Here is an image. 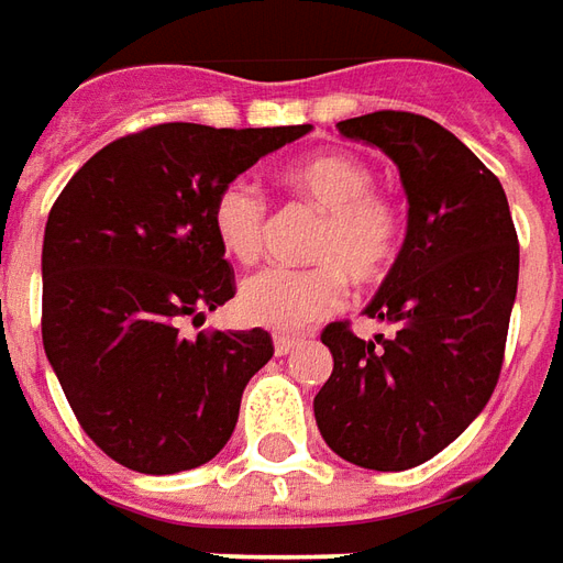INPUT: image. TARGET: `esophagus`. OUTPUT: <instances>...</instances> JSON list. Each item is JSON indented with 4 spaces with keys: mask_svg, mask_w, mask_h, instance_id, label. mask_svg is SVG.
Masks as SVG:
<instances>
[{
    "mask_svg": "<svg viewBox=\"0 0 563 563\" xmlns=\"http://www.w3.org/2000/svg\"><path fill=\"white\" fill-rule=\"evenodd\" d=\"M273 345H275V354H278V357H285V354H290V352H294V349H297V345H300V339L275 336Z\"/></svg>",
    "mask_w": 563,
    "mask_h": 563,
    "instance_id": "1",
    "label": "esophagus"
}]
</instances>
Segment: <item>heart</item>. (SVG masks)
I'll list each match as a JSON object with an SVG mask.
<instances>
[{
    "instance_id": "obj_1",
    "label": "heart",
    "mask_w": 563,
    "mask_h": 563,
    "mask_svg": "<svg viewBox=\"0 0 563 563\" xmlns=\"http://www.w3.org/2000/svg\"><path fill=\"white\" fill-rule=\"evenodd\" d=\"M288 181L324 211L312 245V269L266 266L239 288V312L269 330H302L345 300V275L376 285L397 261L402 227L388 197L376 194L373 166L352 151H318L290 163ZM211 230L227 257L254 263L266 236V199L257 187L227 181L211 202Z\"/></svg>"
}]
</instances>
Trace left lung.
<instances>
[{"label":"left lung","instance_id":"1","mask_svg":"<svg viewBox=\"0 0 563 563\" xmlns=\"http://www.w3.org/2000/svg\"><path fill=\"white\" fill-rule=\"evenodd\" d=\"M336 130L394 161L409 224L364 309L397 330L361 339L342 321L327 327L333 373L314 397V421L342 461L397 473L440 454L492 400L518 290V236L497 175L437 121L376 111Z\"/></svg>","mask_w":563,"mask_h":563}]
</instances>
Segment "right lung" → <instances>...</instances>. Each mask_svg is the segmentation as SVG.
<instances>
[{"label": "right lung", "instance_id": "right-lung-1", "mask_svg": "<svg viewBox=\"0 0 563 563\" xmlns=\"http://www.w3.org/2000/svg\"><path fill=\"white\" fill-rule=\"evenodd\" d=\"M312 130L161 123L84 163L47 214L42 342L84 433L118 464L169 476L233 437L266 330L178 333L233 294L211 230L227 181Z\"/></svg>", "mask_w": 563, "mask_h": 563}]
</instances>
